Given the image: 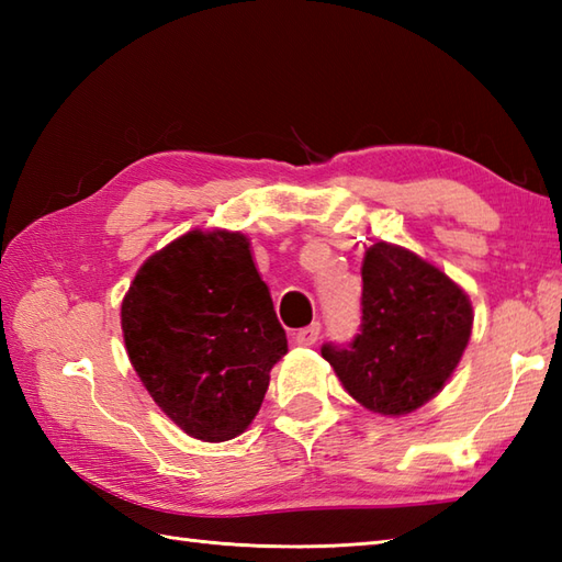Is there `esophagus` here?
<instances>
[{
    "instance_id": "esophagus-1",
    "label": "esophagus",
    "mask_w": 562,
    "mask_h": 562,
    "mask_svg": "<svg viewBox=\"0 0 562 562\" xmlns=\"http://www.w3.org/2000/svg\"><path fill=\"white\" fill-rule=\"evenodd\" d=\"M318 336H321V324H312V326H306L302 330H296L294 340L300 345H314L318 340Z\"/></svg>"
}]
</instances>
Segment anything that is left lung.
<instances>
[{
	"label": "left lung",
	"mask_w": 562,
	"mask_h": 562,
	"mask_svg": "<svg viewBox=\"0 0 562 562\" xmlns=\"http://www.w3.org/2000/svg\"><path fill=\"white\" fill-rule=\"evenodd\" d=\"M469 296L439 268L379 241L362 262V324L348 345L326 342L324 360L345 391L379 415H405L437 396L469 345Z\"/></svg>",
	"instance_id": "1"
}]
</instances>
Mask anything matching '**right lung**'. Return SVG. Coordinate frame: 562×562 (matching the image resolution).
Returning <instances> with one entry per match:
<instances>
[{"mask_svg": "<svg viewBox=\"0 0 562 562\" xmlns=\"http://www.w3.org/2000/svg\"><path fill=\"white\" fill-rule=\"evenodd\" d=\"M125 348L154 403L202 441L241 435L288 352L268 284L238 232H188L147 258L121 308Z\"/></svg>", "mask_w": 562, "mask_h": 562, "instance_id": "1", "label": "right lung"}]
</instances>
